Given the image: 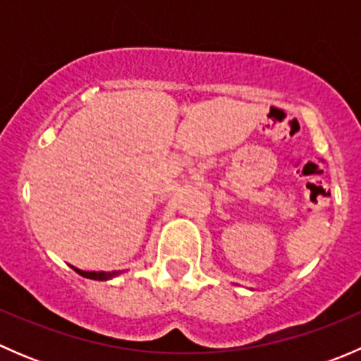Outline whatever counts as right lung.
<instances>
[{"mask_svg": "<svg viewBox=\"0 0 361 361\" xmlns=\"http://www.w3.org/2000/svg\"><path fill=\"white\" fill-rule=\"evenodd\" d=\"M73 269H75V272H78L80 276H83V278L97 279V281H106V279L115 278V274H118V272H85V271H80V269L76 267Z\"/></svg>", "mask_w": 361, "mask_h": 361, "instance_id": "right-lung-1", "label": "right lung"}]
</instances>
